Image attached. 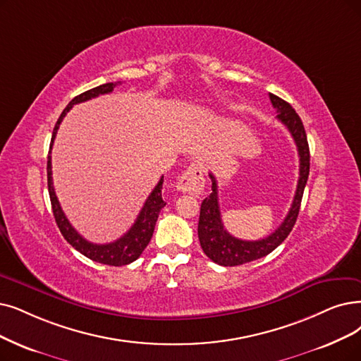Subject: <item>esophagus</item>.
Wrapping results in <instances>:
<instances>
[{"label": "esophagus", "instance_id": "obj_1", "mask_svg": "<svg viewBox=\"0 0 361 361\" xmlns=\"http://www.w3.org/2000/svg\"><path fill=\"white\" fill-rule=\"evenodd\" d=\"M204 171L198 164H191L186 169L176 185L178 191L185 194H200L204 190Z\"/></svg>", "mask_w": 361, "mask_h": 361}]
</instances>
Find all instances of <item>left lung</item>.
<instances>
[{
  "mask_svg": "<svg viewBox=\"0 0 361 361\" xmlns=\"http://www.w3.org/2000/svg\"><path fill=\"white\" fill-rule=\"evenodd\" d=\"M272 106L277 109V118L290 132L299 154V179L292 207L287 213L281 225L274 233L262 240L246 241L231 235L224 228L219 201H218V182L210 173L212 178V194L204 198L200 209L198 219V240L201 249L212 259L214 264L222 267H237L247 264L256 259H261L276 250L280 244L290 234L295 226L296 218L300 209L302 195H304L305 185L310 175V147L307 133L296 111L279 96L269 93Z\"/></svg>",
  "mask_w": 361,
  "mask_h": 361,
  "instance_id": "left-lung-1",
  "label": "left lung"
}]
</instances>
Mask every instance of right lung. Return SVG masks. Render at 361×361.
<instances>
[{
  "mask_svg": "<svg viewBox=\"0 0 361 361\" xmlns=\"http://www.w3.org/2000/svg\"><path fill=\"white\" fill-rule=\"evenodd\" d=\"M117 84L118 82L102 84V85H99V87H94L92 90L84 92V93L75 96L74 99L71 100L68 106L61 114L59 120H57V123L53 128L50 151H49V157H47V185H49L51 209H53L56 224H57V226H59L63 238L71 244L72 247L78 250L85 257L92 259V261H94V262L111 265V267H121V265L132 264L133 261H136V259L142 255V252L145 250V247L148 246V243L152 238V233H154V228H155V222L158 219V214H160L161 209L166 206L163 195H161L164 176H161L160 182L157 183V186L152 190L149 197L147 198L145 204H143V207H142V210L137 216V219L135 221L133 226L128 229L121 238L115 240L112 243H106V244H94V243L87 241L84 237H81L75 231V228L69 224V221L66 219V216H65V213H63V210L59 204V200H57L56 192H54L53 178H51V155H50V152H51V147H53L56 133H57V130H59V126H61L65 115L69 112V109L77 104L85 102V100H90V99L97 97L100 94L111 93Z\"/></svg>",
  "mask_w": 361,
  "mask_h": 361,
  "instance_id": "obj_1",
  "label": "right lung"
}]
</instances>
